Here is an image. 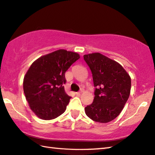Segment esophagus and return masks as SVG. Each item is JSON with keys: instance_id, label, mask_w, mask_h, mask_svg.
I'll return each instance as SVG.
<instances>
[{"instance_id": "esophagus-1", "label": "esophagus", "mask_w": 155, "mask_h": 155, "mask_svg": "<svg viewBox=\"0 0 155 155\" xmlns=\"http://www.w3.org/2000/svg\"><path fill=\"white\" fill-rule=\"evenodd\" d=\"M83 92V89H81V91H80L79 92L76 93V94H77V95H80V94H81Z\"/></svg>"}]
</instances>
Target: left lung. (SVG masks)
Returning a JSON list of instances; mask_svg holds the SVG:
<instances>
[{"instance_id": "left-lung-1", "label": "left lung", "mask_w": 155, "mask_h": 155, "mask_svg": "<svg viewBox=\"0 0 155 155\" xmlns=\"http://www.w3.org/2000/svg\"><path fill=\"white\" fill-rule=\"evenodd\" d=\"M95 87L93 102L84 108L87 116L99 123L117 117L129 98L131 78L119 63L99 53L84 55Z\"/></svg>"}]
</instances>
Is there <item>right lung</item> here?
<instances>
[{
    "label": "right lung",
    "instance_id": "right-lung-1",
    "mask_svg": "<svg viewBox=\"0 0 155 155\" xmlns=\"http://www.w3.org/2000/svg\"><path fill=\"white\" fill-rule=\"evenodd\" d=\"M79 58L77 53L59 50L39 58L30 66L23 79V91L38 117L53 120L65 111L71 98L63 86L65 72Z\"/></svg>",
    "mask_w": 155,
    "mask_h": 155
}]
</instances>
